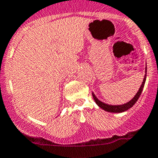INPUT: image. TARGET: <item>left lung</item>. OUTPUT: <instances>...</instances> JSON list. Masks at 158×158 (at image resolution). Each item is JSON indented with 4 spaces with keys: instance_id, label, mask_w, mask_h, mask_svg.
<instances>
[{
    "instance_id": "left-lung-1",
    "label": "left lung",
    "mask_w": 158,
    "mask_h": 158,
    "mask_svg": "<svg viewBox=\"0 0 158 158\" xmlns=\"http://www.w3.org/2000/svg\"><path fill=\"white\" fill-rule=\"evenodd\" d=\"M146 72H147V67H145V75H144V79H143L142 84H141L140 87L139 88V91H137V93L136 94V95H135L134 97L132 98L130 101L126 103V104H121V105H110V104H105V103H103V102H101L100 100H99V99H97V97L95 95V94L92 92V96H93L94 100H95V102L96 103V104L99 106V108H102V109H104V111H107V112H115V113L125 112V111H127L128 109L132 108V106L136 104V101H137V99H138L139 97H140V94H141V92H142L143 91V88H144L145 80H146Z\"/></svg>"
}]
</instances>
